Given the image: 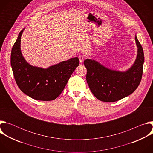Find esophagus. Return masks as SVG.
<instances>
[{
    "label": "esophagus",
    "instance_id": "obj_1",
    "mask_svg": "<svg viewBox=\"0 0 153 153\" xmlns=\"http://www.w3.org/2000/svg\"><path fill=\"white\" fill-rule=\"evenodd\" d=\"M79 61H80V63H83V60H84V59H85V57L83 55H80L79 56Z\"/></svg>",
    "mask_w": 153,
    "mask_h": 153
}]
</instances>
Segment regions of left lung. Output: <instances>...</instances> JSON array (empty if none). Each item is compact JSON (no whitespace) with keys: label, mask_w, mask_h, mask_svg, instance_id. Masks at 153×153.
Instances as JSON below:
<instances>
[{"label":"left lung","mask_w":153,"mask_h":153,"mask_svg":"<svg viewBox=\"0 0 153 153\" xmlns=\"http://www.w3.org/2000/svg\"><path fill=\"white\" fill-rule=\"evenodd\" d=\"M135 40L137 47L136 59L131 67L124 72L109 69L94 60H84L87 83L97 99L105 102H116L137 89L142 79L144 54L136 36Z\"/></svg>","instance_id":"8db88e82"}]
</instances>
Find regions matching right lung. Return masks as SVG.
<instances>
[{"instance_id":"obj_1","label":"right lung","mask_w":153,"mask_h":153,"mask_svg":"<svg viewBox=\"0 0 153 153\" xmlns=\"http://www.w3.org/2000/svg\"><path fill=\"white\" fill-rule=\"evenodd\" d=\"M24 30L19 33L11 53V65L16 82L22 91L34 99L43 101L56 99L79 66V58L63 61L47 69L32 66L25 60L20 50Z\"/></svg>"}]
</instances>
